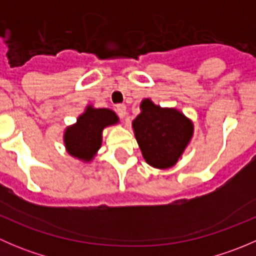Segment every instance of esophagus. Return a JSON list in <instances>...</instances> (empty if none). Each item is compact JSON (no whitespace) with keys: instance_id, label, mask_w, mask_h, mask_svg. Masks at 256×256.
Returning <instances> with one entry per match:
<instances>
[{"instance_id":"34e87169","label":"esophagus","mask_w":256,"mask_h":256,"mask_svg":"<svg viewBox=\"0 0 256 256\" xmlns=\"http://www.w3.org/2000/svg\"><path fill=\"white\" fill-rule=\"evenodd\" d=\"M116 112H118V115L120 116L121 118H125L126 115H128V112H126V106L124 104H118V106H116Z\"/></svg>"}]
</instances>
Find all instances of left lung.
<instances>
[{
    "instance_id": "8db88e82",
    "label": "left lung",
    "mask_w": 256,
    "mask_h": 256,
    "mask_svg": "<svg viewBox=\"0 0 256 256\" xmlns=\"http://www.w3.org/2000/svg\"><path fill=\"white\" fill-rule=\"evenodd\" d=\"M140 109L132 128L144 161L158 170L174 166L192 140L193 122L180 110L161 108L148 98Z\"/></svg>"
}]
</instances>
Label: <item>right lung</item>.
Masks as SVG:
<instances>
[{"label":"right lung","instance_id":"right-lung-1","mask_svg":"<svg viewBox=\"0 0 256 256\" xmlns=\"http://www.w3.org/2000/svg\"><path fill=\"white\" fill-rule=\"evenodd\" d=\"M118 122V118L110 109H96L88 105L76 122L64 131L63 141L66 152L74 158L90 162L98 154L102 142V130Z\"/></svg>","mask_w":256,"mask_h":256}]
</instances>
